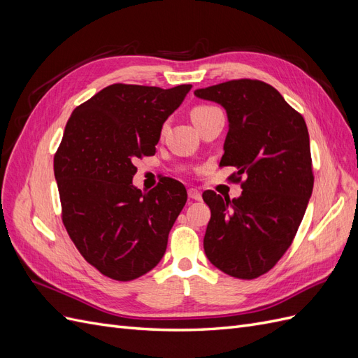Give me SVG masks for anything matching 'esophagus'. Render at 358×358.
I'll return each mask as SVG.
<instances>
[{"label":"esophagus","mask_w":358,"mask_h":358,"mask_svg":"<svg viewBox=\"0 0 358 358\" xmlns=\"http://www.w3.org/2000/svg\"><path fill=\"white\" fill-rule=\"evenodd\" d=\"M188 197L191 200H196V201H200L201 200V191L196 189V188H189L188 189Z\"/></svg>","instance_id":"esophagus-1"}]
</instances>
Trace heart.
<instances>
[{
	"label": "heart",
	"instance_id": "heart-1",
	"mask_svg": "<svg viewBox=\"0 0 358 358\" xmlns=\"http://www.w3.org/2000/svg\"><path fill=\"white\" fill-rule=\"evenodd\" d=\"M216 110H220L218 107H215V106H209V104H200V106H197V107H194L192 109V112H191V117H192V121H194V124H200L204 117H208L209 115H212L213 112H216Z\"/></svg>",
	"mask_w": 358,
	"mask_h": 358
}]
</instances>
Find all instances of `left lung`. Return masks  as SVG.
Returning a JSON list of instances; mask_svg holds the SVG:
<instances>
[{
  "label": "left lung",
  "mask_w": 358,
  "mask_h": 358,
  "mask_svg": "<svg viewBox=\"0 0 358 358\" xmlns=\"http://www.w3.org/2000/svg\"><path fill=\"white\" fill-rule=\"evenodd\" d=\"M194 94L227 110L230 127L220 167H236L229 179L243 189L233 200L203 192L210 208L204 252L221 272L255 279L287 252L306 212L313 188L308 127L262 80H229Z\"/></svg>",
  "instance_id": "obj_1"
}]
</instances>
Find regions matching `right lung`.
Masks as SVG:
<instances>
[{
	"label": "right lung",
	"mask_w": 358,
	"mask_h": 358,
	"mask_svg": "<svg viewBox=\"0 0 358 358\" xmlns=\"http://www.w3.org/2000/svg\"><path fill=\"white\" fill-rule=\"evenodd\" d=\"M189 90L113 83L67 121L53 157L62 222L82 257L107 278L137 279L166 252L187 189L169 178L143 194L133 187L134 162L155 154L162 124Z\"/></svg>",
	"instance_id": "add662e5"
}]
</instances>
